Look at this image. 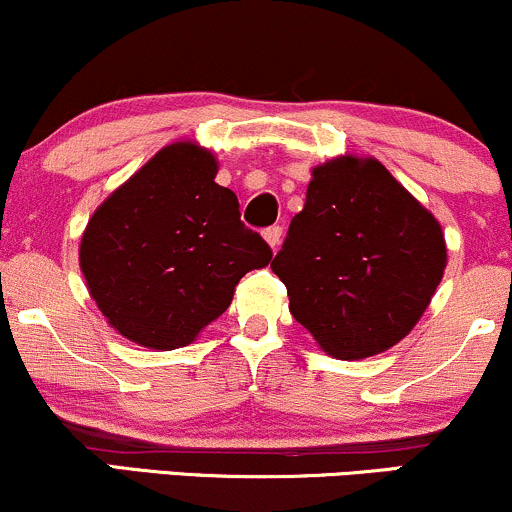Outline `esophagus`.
<instances>
[{"mask_svg":"<svg viewBox=\"0 0 512 512\" xmlns=\"http://www.w3.org/2000/svg\"><path fill=\"white\" fill-rule=\"evenodd\" d=\"M264 240H267V245L272 250H276L279 248V243H281V228L279 226H269V228H264Z\"/></svg>","mask_w":512,"mask_h":512,"instance_id":"esophagus-1","label":"esophagus"}]
</instances>
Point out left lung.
<instances>
[{
	"mask_svg": "<svg viewBox=\"0 0 512 512\" xmlns=\"http://www.w3.org/2000/svg\"><path fill=\"white\" fill-rule=\"evenodd\" d=\"M448 264L443 228L378 158L313 168L272 272L325 354L356 361L402 342Z\"/></svg>",
	"mask_w": 512,
	"mask_h": 512,
	"instance_id": "8db88e82",
	"label": "left lung"
}]
</instances>
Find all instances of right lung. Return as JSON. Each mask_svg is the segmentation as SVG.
Returning a JSON list of instances; mask_svg holds the SVG:
<instances>
[{
	"label": "right lung",
	"instance_id": "right-lung-1",
	"mask_svg": "<svg viewBox=\"0 0 512 512\" xmlns=\"http://www.w3.org/2000/svg\"><path fill=\"white\" fill-rule=\"evenodd\" d=\"M195 142L163 146L93 211L79 245L88 293L129 342L170 351L228 308L238 281L272 262Z\"/></svg>",
	"mask_w": 512,
	"mask_h": 512
}]
</instances>
